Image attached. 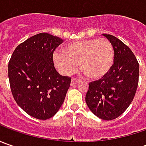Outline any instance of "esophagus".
I'll list each match as a JSON object with an SVG mask.
<instances>
[{"instance_id":"1","label":"esophagus","mask_w":146,"mask_h":146,"mask_svg":"<svg viewBox=\"0 0 146 146\" xmlns=\"http://www.w3.org/2000/svg\"><path fill=\"white\" fill-rule=\"evenodd\" d=\"M78 82H79V80H78V79H76V78H72V80H71V85L76 84Z\"/></svg>"}]
</instances>
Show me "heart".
<instances>
[{"label": "heart", "instance_id": "obj_1", "mask_svg": "<svg viewBox=\"0 0 146 146\" xmlns=\"http://www.w3.org/2000/svg\"><path fill=\"white\" fill-rule=\"evenodd\" d=\"M53 62L64 74H70L80 63L82 70L91 79H101L114 63V48L106 39H86L67 44L63 51L53 53Z\"/></svg>", "mask_w": 146, "mask_h": 146}]
</instances>
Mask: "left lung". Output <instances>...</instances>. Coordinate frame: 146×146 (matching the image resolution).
<instances>
[{
	"mask_svg": "<svg viewBox=\"0 0 146 146\" xmlns=\"http://www.w3.org/2000/svg\"><path fill=\"white\" fill-rule=\"evenodd\" d=\"M103 36L114 48V63L104 77L89 83L85 101L98 118L112 120L132 103L138 85L139 63L132 50L120 40L109 34Z\"/></svg>",
	"mask_w": 146,
	"mask_h": 146,
	"instance_id": "obj_1",
	"label": "left lung"
}]
</instances>
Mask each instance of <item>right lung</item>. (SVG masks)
<instances>
[{
  "instance_id": "right-lung-1",
  "label": "right lung",
  "mask_w": 146,
  "mask_h": 146,
  "mask_svg": "<svg viewBox=\"0 0 146 146\" xmlns=\"http://www.w3.org/2000/svg\"><path fill=\"white\" fill-rule=\"evenodd\" d=\"M62 40L39 33L21 43L9 62L10 89L15 102L27 114L45 120L55 115L65 100L71 78L54 67L55 48Z\"/></svg>"
}]
</instances>
